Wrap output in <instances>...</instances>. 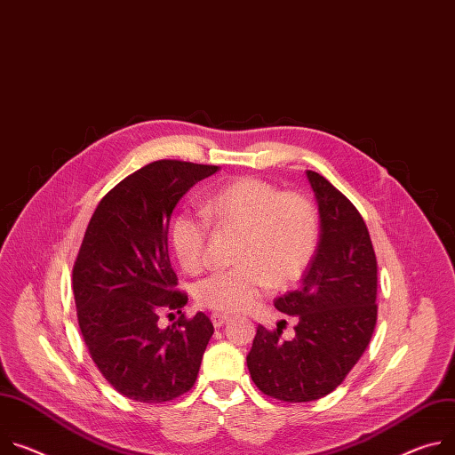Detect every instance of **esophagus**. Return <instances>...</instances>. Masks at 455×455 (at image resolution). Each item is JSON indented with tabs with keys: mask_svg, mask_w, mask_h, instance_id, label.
<instances>
[{
	"mask_svg": "<svg viewBox=\"0 0 455 455\" xmlns=\"http://www.w3.org/2000/svg\"><path fill=\"white\" fill-rule=\"evenodd\" d=\"M211 319H212V324L216 326V328H220V326H223L228 319H230V315L228 314H220V312H214L212 315H211Z\"/></svg>",
	"mask_w": 455,
	"mask_h": 455,
	"instance_id": "1",
	"label": "esophagus"
}]
</instances>
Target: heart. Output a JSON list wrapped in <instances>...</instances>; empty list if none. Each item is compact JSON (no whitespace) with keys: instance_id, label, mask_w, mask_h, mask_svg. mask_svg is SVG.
Wrapping results in <instances>:
<instances>
[{"instance_id":"heart-1","label":"heart","mask_w":455,"mask_h":455,"mask_svg":"<svg viewBox=\"0 0 455 455\" xmlns=\"http://www.w3.org/2000/svg\"><path fill=\"white\" fill-rule=\"evenodd\" d=\"M204 214L239 234L234 270L201 281L196 301L221 314L251 310L268 286L286 288L310 267L317 241L315 206L299 194H284L259 178L234 180L203 203ZM181 267L197 274L206 267V225L181 214L171 230Z\"/></svg>"}]
</instances>
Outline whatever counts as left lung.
<instances>
[{
  "label": "left lung",
  "mask_w": 455,
  "mask_h": 455,
  "mask_svg": "<svg viewBox=\"0 0 455 455\" xmlns=\"http://www.w3.org/2000/svg\"><path fill=\"white\" fill-rule=\"evenodd\" d=\"M319 211V241L301 286L274 301L299 321L291 341L258 324L246 355L256 387L279 401L307 403L338 388L366 350L378 321V261L355 206L307 171Z\"/></svg>",
  "instance_id": "obj_1"
}]
</instances>
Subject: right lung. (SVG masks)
<instances>
[{"label": "right lung", "instance_id": "obj_1", "mask_svg": "<svg viewBox=\"0 0 455 455\" xmlns=\"http://www.w3.org/2000/svg\"><path fill=\"white\" fill-rule=\"evenodd\" d=\"M220 167L161 159L119 181L98 204L72 270L81 336L103 378L125 397L164 403L188 392L214 326L203 312L167 329L159 309L187 305L174 291L169 221L178 201Z\"/></svg>", "mask_w": 455, "mask_h": 455}]
</instances>
